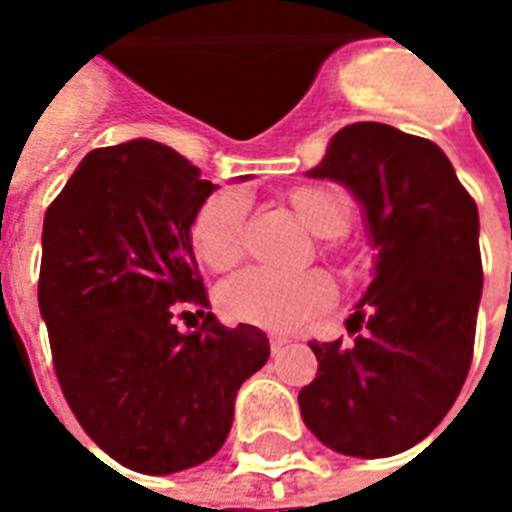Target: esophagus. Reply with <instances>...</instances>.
I'll list each match as a JSON object with an SVG mask.
<instances>
[{
	"mask_svg": "<svg viewBox=\"0 0 512 512\" xmlns=\"http://www.w3.org/2000/svg\"><path fill=\"white\" fill-rule=\"evenodd\" d=\"M287 342H289L287 335H279V332H273V335H271V353H279V350L284 348Z\"/></svg>",
	"mask_w": 512,
	"mask_h": 512,
	"instance_id": "34e87169",
	"label": "esophagus"
}]
</instances>
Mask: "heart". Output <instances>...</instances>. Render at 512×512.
Returning <instances> with one entry per match:
<instances>
[{"label":"heart","mask_w":512,"mask_h":512,"mask_svg":"<svg viewBox=\"0 0 512 512\" xmlns=\"http://www.w3.org/2000/svg\"><path fill=\"white\" fill-rule=\"evenodd\" d=\"M289 207L300 223L316 236H324L327 255L340 252L337 233L348 228L350 204L332 185H295L287 193ZM244 215L247 193L220 188L201 201L191 220V247L209 271H228L244 255ZM335 300V284L327 273L313 268L300 273H273L247 268L225 279L217 289V308L225 319L265 329H292Z\"/></svg>","instance_id":"heart-1"}]
</instances>
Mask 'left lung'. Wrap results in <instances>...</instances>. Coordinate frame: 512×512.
Segmentation results:
<instances>
[{"label": "left lung", "instance_id": "1", "mask_svg": "<svg viewBox=\"0 0 512 512\" xmlns=\"http://www.w3.org/2000/svg\"><path fill=\"white\" fill-rule=\"evenodd\" d=\"M311 177L348 185L377 247L348 319L353 345L311 342L319 372L300 390L305 425L350 457H390L444 420L473 361L484 287L478 207L433 140L380 122L342 127Z\"/></svg>", "mask_w": 512, "mask_h": 512}]
</instances>
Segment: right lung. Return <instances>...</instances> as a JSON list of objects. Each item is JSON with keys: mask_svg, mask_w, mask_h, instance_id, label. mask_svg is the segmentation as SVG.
Here are the masks:
<instances>
[{"mask_svg": "<svg viewBox=\"0 0 512 512\" xmlns=\"http://www.w3.org/2000/svg\"><path fill=\"white\" fill-rule=\"evenodd\" d=\"M212 191L170 146L130 140L84 156L44 215L39 311L60 388L84 433L138 473L217 454L241 382L271 353L263 329L207 313L191 220ZM191 307L205 321L180 333Z\"/></svg>", "mask_w": 512, "mask_h": 512, "instance_id": "add662e5", "label": "right lung"}]
</instances>
